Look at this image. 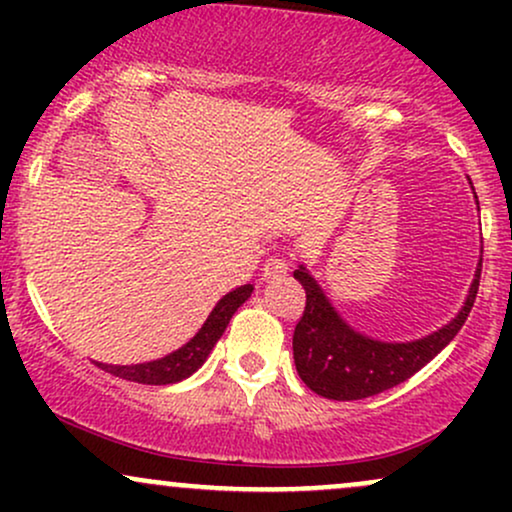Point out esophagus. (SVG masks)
Returning <instances> with one entry per match:
<instances>
[{
  "label": "esophagus",
  "instance_id": "esophagus-1",
  "mask_svg": "<svg viewBox=\"0 0 512 512\" xmlns=\"http://www.w3.org/2000/svg\"><path fill=\"white\" fill-rule=\"evenodd\" d=\"M286 272H289V264H286V260H281V257H269V260L262 264L264 279H276V276H284Z\"/></svg>",
  "mask_w": 512,
  "mask_h": 512
}]
</instances>
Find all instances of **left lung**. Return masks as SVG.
I'll return each instance as SVG.
<instances>
[{
  "instance_id": "8db88e82",
  "label": "left lung",
  "mask_w": 512,
  "mask_h": 512,
  "mask_svg": "<svg viewBox=\"0 0 512 512\" xmlns=\"http://www.w3.org/2000/svg\"><path fill=\"white\" fill-rule=\"evenodd\" d=\"M293 276L305 289V310L293 332V361L298 375L317 395L351 402L404 383L455 339L477 298L481 262L455 320L424 339L404 344L380 342L351 330L303 264Z\"/></svg>"
}]
</instances>
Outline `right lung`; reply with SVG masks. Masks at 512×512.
Here are the masks:
<instances>
[{
    "instance_id": "1",
    "label": "right lung",
    "mask_w": 512,
    "mask_h": 512,
    "mask_svg": "<svg viewBox=\"0 0 512 512\" xmlns=\"http://www.w3.org/2000/svg\"><path fill=\"white\" fill-rule=\"evenodd\" d=\"M252 293V284L240 286V289L226 293L216 308L211 310L207 322L202 325L195 337L190 339L182 349L173 351V354L156 358V361H146V363H134V366H113V363H98L105 373L117 375L122 380H132V383H142V385H170V383H180V380L190 378L195 370L207 361V356L214 349V344L219 342L221 334L226 332L228 322L236 310L250 298Z\"/></svg>"
}]
</instances>
